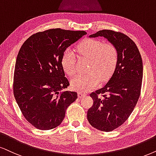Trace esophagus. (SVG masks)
<instances>
[{
    "instance_id": "1",
    "label": "esophagus",
    "mask_w": 156,
    "mask_h": 156,
    "mask_svg": "<svg viewBox=\"0 0 156 156\" xmlns=\"http://www.w3.org/2000/svg\"><path fill=\"white\" fill-rule=\"evenodd\" d=\"M86 94H85V93H83V92H78V97L79 98H82V97H84L85 96H86Z\"/></svg>"
}]
</instances>
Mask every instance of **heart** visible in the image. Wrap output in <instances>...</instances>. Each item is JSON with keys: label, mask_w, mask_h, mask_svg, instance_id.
<instances>
[{"label": "heart", "mask_w": 156, "mask_h": 156, "mask_svg": "<svg viewBox=\"0 0 156 156\" xmlns=\"http://www.w3.org/2000/svg\"><path fill=\"white\" fill-rule=\"evenodd\" d=\"M76 51L81 57L89 59L87 71L88 73L78 75L71 80V86L78 91H88L95 88L101 81L110 78L117 67L118 51L116 47L110 43L103 44L101 41L88 39L77 46ZM64 71L73 76L76 72V56L70 50H66L61 59Z\"/></svg>", "instance_id": "b5f03b06"}]
</instances>
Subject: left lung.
Masks as SVG:
<instances>
[{"instance_id": "1", "label": "left lung", "mask_w": 156, "mask_h": 156, "mask_svg": "<svg viewBox=\"0 0 156 156\" xmlns=\"http://www.w3.org/2000/svg\"><path fill=\"white\" fill-rule=\"evenodd\" d=\"M98 37H104L116 47L118 62L107 83L90 94L94 104L88 110L87 118L96 129L111 132L128 119L138 101L143 61L137 45L123 33L104 29L89 36Z\"/></svg>"}]
</instances>
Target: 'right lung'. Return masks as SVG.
I'll use <instances>...</instances> for the list:
<instances>
[{
	"label": "right lung",
	"instance_id": "obj_1",
	"mask_svg": "<svg viewBox=\"0 0 156 156\" xmlns=\"http://www.w3.org/2000/svg\"><path fill=\"white\" fill-rule=\"evenodd\" d=\"M85 31L52 29L29 37L16 61L13 94L23 117L34 127L48 130L62 123L76 92L61 91L70 85L61 64L63 52L86 34Z\"/></svg>",
	"mask_w": 156,
	"mask_h": 156
}]
</instances>
